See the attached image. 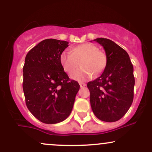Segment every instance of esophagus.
I'll return each instance as SVG.
<instances>
[{"label": "esophagus", "mask_w": 152, "mask_h": 152, "mask_svg": "<svg viewBox=\"0 0 152 152\" xmlns=\"http://www.w3.org/2000/svg\"><path fill=\"white\" fill-rule=\"evenodd\" d=\"M80 84V86H81V88H83V87H85L86 86V84L85 83H82V82H80L79 83Z\"/></svg>", "instance_id": "esophagus-1"}]
</instances>
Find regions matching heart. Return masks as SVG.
Here are the masks:
<instances>
[{"label": "heart", "mask_w": 152, "mask_h": 152, "mask_svg": "<svg viewBox=\"0 0 152 152\" xmlns=\"http://www.w3.org/2000/svg\"><path fill=\"white\" fill-rule=\"evenodd\" d=\"M80 60L82 68L75 72ZM60 64L68 74L75 72L71 75V78L83 81L90 78L93 74L95 76L102 74L107 65V58L96 45L86 43L73 47L70 51H63L60 55Z\"/></svg>", "instance_id": "b5f03b06"}]
</instances>
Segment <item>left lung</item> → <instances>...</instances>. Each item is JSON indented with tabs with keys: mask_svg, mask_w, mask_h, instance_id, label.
Listing matches in <instances>:
<instances>
[{
	"mask_svg": "<svg viewBox=\"0 0 152 152\" xmlns=\"http://www.w3.org/2000/svg\"><path fill=\"white\" fill-rule=\"evenodd\" d=\"M104 47L107 58L105 70L87 83L94 114L106 122L119 120L129 109L134 99V67L124 49L107 38H96Z\"/></svg>",
	"mask_w": 152,
	"mask_h": 152,
	"instance_id": "8db88e82",
	"label": "left lung"
}]
</instances>
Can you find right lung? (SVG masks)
I'll use <instances>...</instances> for the list:
<instances>
[{
    "instance_id": "obj_1",
    "label": "right lung",
    "mask_w": 152,
    "mask_h": 152,
    "mask_svg": "<svg viewBox=\"0 0 152 152\" xmlns=\"http://www.w3.org/2000/svg\"><path fill=\"white\" fill-rule=\"evenodd\" d=\"M68 44L65 41L45 39L26 56L23 68L26 104L31 114L43 123L64 121L72 111L80 88L60 64V55Z\"/></svg>"
}]
</instances>
